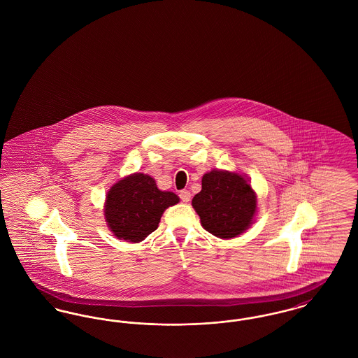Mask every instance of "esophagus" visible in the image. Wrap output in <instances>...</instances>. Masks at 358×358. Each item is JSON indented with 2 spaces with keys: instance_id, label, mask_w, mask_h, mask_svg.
Here are the masks:
<instances>
[{
  "instance_id": "obj_1",
  "label": "esophagus",
  "mask_w": 358,
  "mask_h": 358,
  "mask_svg": "<svg viewBox=\"0 0 358 358\" xmlns=\"http://www.w3.org/2000/svg\"><path fill=\"white\" fill-rule=\"evenodd\" d=\"M179 196H180L182 202L187 203V202H189V199H191V192H189L188 189H182L180 194H179Z\"/></svg>"
}]
</instances>
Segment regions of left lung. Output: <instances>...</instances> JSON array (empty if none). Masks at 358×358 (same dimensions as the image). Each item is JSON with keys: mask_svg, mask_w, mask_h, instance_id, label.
Returning <instances> with one entry per match:
<instances>
[{"mask_svg": "<svg viewBox=\"0 0 358 358\" xmlns=\"http://www.w3.org/2000/svg\"><path fill=\"white\" fill-rule=\"evenodd\" d=\"M192 207L208 233L233 238L253 222L257 196L240 173L213 170L203 175L202 189L192 198Z\"/></svg>", "mask_w": 358, "mask_h": 358, "instance_id": "1", "label": "left lung"}]
</instances>
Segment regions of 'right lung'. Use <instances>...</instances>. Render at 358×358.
Returning a JSON list of instances; mask_svg holds the SVG:
<instances>
[{"label":"right lung","instance_id":"1","mask_svg":"<svg viewBox=\"0 0 358 358\" xmlns=\"http://www.w3.org/2000/svg\"><path fill=\"white\" fill-rule=\"evenodd\" d=\"M179 202L171 191H162L145 173H132L109 189L105 218L117 238L140 243L155 231L167 207Z\"/></svg>","mask_w":358,"mask_h":358}]
</instances>
